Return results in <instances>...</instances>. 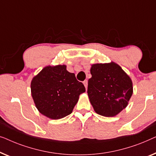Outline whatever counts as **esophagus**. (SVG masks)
<instances>
[{
  "instance_id": "obj_1",
  "label": "esophagus",
  "mask_w": 156,
  "mask_h": 156,
  "mask_svg": "<svg viewBox=\"0 0 156 156\" xmlns=\"http://www.w3.org/2000/svg\"><path fill=\"white\" fill-rule=\"evenodd\" d=\"M83 84H84L85 88L87 89V80H85L84 81H83Z\"/></svg>"
}]
</instances>
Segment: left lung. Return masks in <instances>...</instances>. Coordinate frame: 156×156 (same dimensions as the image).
<instances>
[{
	"label": "left lung",
	"mask_w": 156,
	"mask_h": 156,
	"mask_svg": "<svg viewBox=\"0 0 156 156\" xmlns=\"http://www.w3.org/2000/svg\"><path fill=\"white\" fill-rule=\"evenodd\" d=\"M87 95L94 110L105 117H114L128 105L133 93L129 76L117 63H96L90 69Z\"/></svg>",
	"instance_id": "1"
}]
</instances>
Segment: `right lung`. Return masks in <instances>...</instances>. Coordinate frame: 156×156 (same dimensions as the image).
I'll return each mask as SVG.
<instances>
[{
    "label": "right lung",
    "instance_id": "right-lung-1",
    "mask_svg": "<svg viewBox=\"0 0 156 156\" xmlns=\"http://www.w3.org/2000/svg\"><path fill=\"white\" fill-rule=\"evenodd\" d=\"M85 92L84 85L69 73L65 65L47 66L34 76L31 93L39 112L52 119L70 115L78 102L79 95Z\"/></svg>",
    "mask_w": 156,
    "mask_h": 156
}]
</instances>
